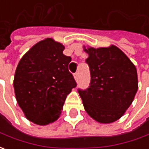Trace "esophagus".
Wrapping results in <instances>:
<instances>
[{"label":"esophagus","instance_id":"esophagus-1","mask_svg":"<svg viewBox=\"0 0 149 149\" xmlns=\"http://www.w3.org/2000/svg\"><path fill=\"white\" fill-rule=\"evenodd\" d=\"M74 79L78 81V79H79V72H76L74 74Z\"/></svg>","mask_w":149,"mask_h":149}]
</instances>
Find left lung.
<instances>
[{"label": "left lung", "instance_id": "1", "mask_svg": "<svg viewBox=\"0 0 149 149\" xmlns=\"http://www.w3.org/2000/svg\"><path fill=\"white\" fill-rule=\"evenodd\" d=\"M89 54L86 63L91 74L90 85L79 90L85 111L98 123H111L125 113L139 89L134 63L117 46L95 49L83 46Z\"/></svg>", "mask_w": 149, "mask_h": 149}]
</instances>
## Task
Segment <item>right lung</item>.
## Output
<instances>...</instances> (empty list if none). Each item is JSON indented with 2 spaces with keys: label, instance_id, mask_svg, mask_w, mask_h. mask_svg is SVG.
<instances>
[{
  "label": "right lung",
  "instance_id": "add662e5",
  "mask_svg": "<svg viewBox=\"0 0 149 149\" xmlns=\"http://www.w3.org/2000/svg\"><path fill=\"white\" fill-rule=\"evenodd\" d=\"M64 49L62 44L46 38L34 45L16 67L15 99L26 118L38 125L60 118L67 95L77 85L68 70L71 58Z\"/></svg>",
  "mask_w": 149,
  "mask_h": 149
}]
</instances>
